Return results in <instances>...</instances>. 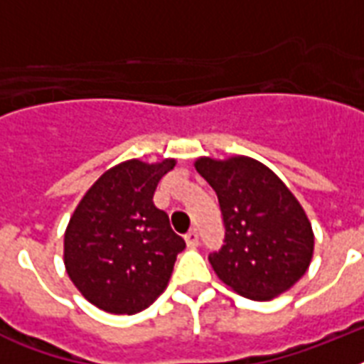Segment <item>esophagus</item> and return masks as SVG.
Listing matches in <instances>:
<instances>
[{
    "instance_id": "1",
    "label": "esophagus",
    "mask_w": 364,
    "mask_h": 364,
    "mask_svg": "<svg viewBox=\"0 0 364 364\" xmlns=\"http://www.w3.org/2000/svg\"><path fill=\"white\" fill-rule=\"evenodd\" d=\"M185 242H187L188 247H196L200 243V236H198V230L196 228H193V230H188L187 234H185Z\"/></svg>"
}]
</instances>
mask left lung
<instances>
[{
    "instance_id": "obj_1",
    "label": "left lung",
    "mask_w": 364,
    "mask_h": 364,
    "mask_svg": "<svg viewBox=\"0 0 364 364\" xmlns=\"http://www.w3.org/2000/svg\"><path fill=\"white\" fill-rule=\"evenodd\" d=\"M196 171L215 191L225 240L210 253L223 283L251 300H270L304 276L314 232L282 179L247 156L198 159Z\"/></svg>"
}]
</instances>
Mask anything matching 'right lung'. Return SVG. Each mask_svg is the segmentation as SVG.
<instances>
[{
    "label": "right lung",
    "instance_id": "right-lung-1",
    "mask_svg": "<svg viewBox=\"0 0 364 364\" xmlns=\"http://www.w3.org/2000/svg\"><path fill=\"white\" fill-rule=\"evenodd\" d=\"M176 160H128L94 183L64 236L68 276L88 302L109 314H137L170 282L185 240L153 204L159 181Z\"/></svg>",
    "mask_w": 364,
    "mask_h": 364
}]
</instances>
